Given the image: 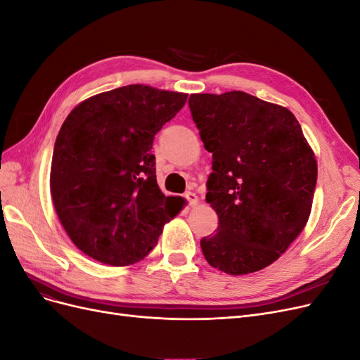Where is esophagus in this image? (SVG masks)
Returning a JSON list of instances; mask_svg holds the SVG:
<instances>
[{
  "mask_svg": "<svg viewBox=\"0 0 360 360\" xmlns=\"http://www.w3.org/2000/svg\"><path fill=\"white\" fill-rule=\"evenodd\" d=\"M184 200L188 201V204H189L191 207H195V205L198 204L197 193H193V192H186V193H184Z\"/></svg>",
  "mask_w": 360,
  "mask_h": 360,
  "instance_id": "obj_1",
  "label": "esophagus"
}]
</instances>
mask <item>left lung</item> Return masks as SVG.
Segmentation results:
<instances>
[{
  "label": "left lung",
  "instance_id": "8db88e82",
  "mask_svg": "<svg viewBox=\"0 0 360 360\" xmlns=\"http://www.w3.org/2000/svg\"><path fill=\"white\" fill-rule=\"evenodd\" d=\"M189 108L213 155L205 201L219 226L201 238L207 263L228 275L264 269L308 222L314 151L291 111L248 93L191 94Z\"/></svg>",
  "mask_w": 360,
  "mask_h": 360
}]
</instances>
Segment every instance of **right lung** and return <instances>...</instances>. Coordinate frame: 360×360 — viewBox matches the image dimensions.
<instances>
[{
  "label": "right lung",
  "instance_id": "obj_1",
  "mask_svg": "<svg viewBox=\"0 0 360 360\" xmlns=\"http://www.w3.org/2000/svg\"><path fill=\"white\" fill-rule=\"evenodd\" d=\"M186 99L134 84L96 94L68 115L53 147L51 195L85 255L108 266L138 263L181 210L158 186L151 148Z\"/></svg>",
  "mask_w": 360,
  "mask_h": 360
}]
</instances>
